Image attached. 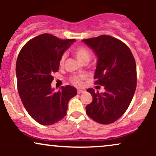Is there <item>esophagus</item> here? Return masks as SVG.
<instances>
[{
  "label": "esophagus",
  "instance_id": "1",
  "mask_svg": "<svg viewBox=\"0 0 156 156\" xmlns=\"http://www.w3.org/2000/svg\"><path fill=\"white\" fill-rule=\"evenodd\" d=\"M78 94H80V93H83L84 92H85V90L84 89H78Z\"/></svg>",
  "mask_w": 156,
  "mask_h": 156
}]
</instances>
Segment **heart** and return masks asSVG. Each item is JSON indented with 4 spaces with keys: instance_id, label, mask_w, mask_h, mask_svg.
I'll use <instances>...</instances> for the list:
<instances>
[{
    "instance_id": "heart-1",
    "label": "heart",
    "mask_w": 156,
    "mask_h": 156,
    "mask_svg": "<svg viewBox=\"0 0 156 156\" xmlns=\"http://www.w3.org/2000/svg\"><path fill=\"white\" fill-rule=\"evenodd\" d=\"M73 54L75 56L78 58L82 63H85V62H89V61L90 60L91 57H92V54H91V52L89 51L88 48H87L84 46H78L73 50ZM66 55L63 54L59 60V65L61 67L64 65V61H65ZM85 78V76L83 75H76V76H73L70 78V81L71 83L74 85L80 86L82 85L83 83V80Z\"/></svg>"
}]
</instances>
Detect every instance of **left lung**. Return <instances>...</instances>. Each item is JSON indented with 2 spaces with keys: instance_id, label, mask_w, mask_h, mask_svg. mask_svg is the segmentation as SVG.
Instances as JSON below:
<instances>
[{
  "instance_id": "left-lung-1",
  "label": "left lung",
  "mask_w": 156,
  "mask_h": 156,
  "mask_svg": "<svg viewBox=\"0 0 156 156\" xmlns=\"http://www.w3.org/2000/svg\"><path fill=\"white\" fill-rule=\"evenodd\" d=\"M83 41L98 58L94 83L103 86L105 90L99 93L92 88L87 89L93 100L86 106V112L100 124H111L123 115L133 99L137 80L135 58L124 42L112 36L101 35Z\"/></svg>"
}]
</instances>
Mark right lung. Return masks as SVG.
<instances>
[{"instance_id":"add662e5","label":"right lung","mask_w":156,"mask_h":156,"mask_svg":"<svg viewBox=\"0 0 156 156\" xmlns=\"http://www.w3.org/2000/svg\"><path fill=\"white\" fill-rule=\"evenodd\" d=\"M75 41L43 34L30 39L20 51L16 63L17 90L27 112L39 124L53 125L63 119L68 102L77 94L72 86L62 87L56 92L51 88L61 57Z\"/></svg>"}]
</instances>
